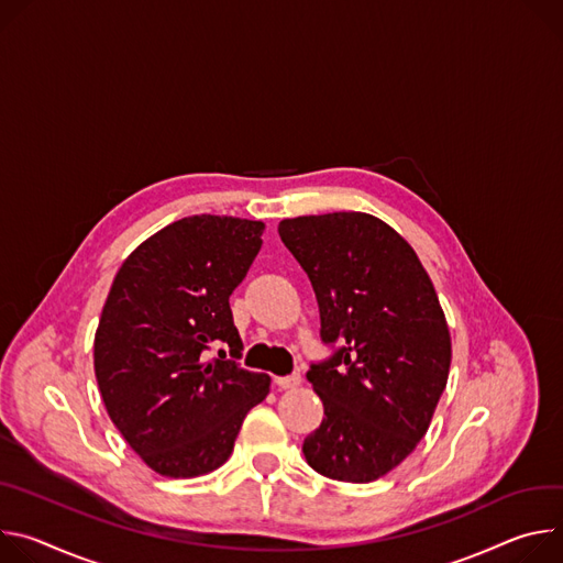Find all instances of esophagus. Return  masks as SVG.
<instances>
[{"label":"esophagus","mask_w":563,"mask_h":563,"mask_svg":"<svg viewBox=\"0 0 563 563\" xmlns=\"http://www.w3.org/2000/svg\"><path fill=\"white\" fill-rule=\"evenodd\" d=\"M275 383L279 389H297L301 385V376L299 373H290V376H282Z\"/></svg>","instance_id":"34e87169"}]
</instances>
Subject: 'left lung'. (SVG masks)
I'll use <instances>...</instances> for the list:
<instances>
[{
	"label": "left lung",
	"mask_w": 563,
	"mask_h": 563,
	"mask_svg": "<svg viewBox=\"0 0 563 563\" xmlns=\"http://www.w3.org/2000/svg\"><path fill=\"white\" fill-rule=\"evenodd\" d=\"M279 236L313 284L324 344L306 373L324 402L308 465L344 483L398 467L427 433L452 362L439 295L413 247L364 212L284 219Z\"/></svg>",
	"instance_id": "8db88e82"
}]
</instances>
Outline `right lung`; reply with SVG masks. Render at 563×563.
<instances>
[{
  "label": "right lung",
  "instance_id": "1",
  "mask_svg": "<svg viewBox=\"0 0 563 563\" xmlns=\"http://www.w3.org/2000/svg\"><path fill=\"white\" fill-rule=\"evenodd\" d=\"M262 221L197 214L174 221L124 260L93 340L111 422L147 467L195 478L221 467L245 413L271 391L266 373L206 360L241 357L230 295L262 247Z\"/></svg>",
  "mask_w": 563,
  "mask_h": 563
}]
</instances>
